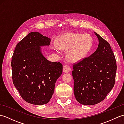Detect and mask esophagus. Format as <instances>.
I'll list each match as a JSON object with an SVG mask.
<instances>
[{"instance_id": "34e87169", "label": "esophagus", "mask_w": 124, "mask_h": 124, "mask_svg": "<svg viewBox=\"0 0 124 124\" xmlns=\"http://www.w3.org/2000/svg\"><path fill=\"white\" fill-rule=\"evenodd\" d=\"M71 71V68L69 67L68 65H65L63 67V71L65 73L69 72Z\"/></svg>"}]
</instances>
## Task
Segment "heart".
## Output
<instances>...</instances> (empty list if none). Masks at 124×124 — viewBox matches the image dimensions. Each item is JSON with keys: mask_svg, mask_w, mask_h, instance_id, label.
I'll use <instances>...</instances> for the list:
<instances>
[{"mask_svg": "<svg viewBox=\"0 0 124 124\" xmlns=\"http://www.w3.org/2000/svg\"><path fill=\"white\" fill-rule=\"evenodd\" d=\"M58 45L54 44L53 48L57 53L60 49H68L67 57L71 62L81 61L88 56L94 46V40L88 34L68 32L60 37L57 40Z\"/></svg>", "mask_w": 124, "mask_h": 124, "instance_id": "b5f03b06", "label": "heart"}]
</instances>
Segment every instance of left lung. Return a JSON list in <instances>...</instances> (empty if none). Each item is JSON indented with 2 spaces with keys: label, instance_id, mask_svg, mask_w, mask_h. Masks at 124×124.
I'll return each instance as SVG.
<instances>
[{
  "label": "left lung",
  "instance_id": "8db88e82",
  "mask_svg": "<svg viewBox=\"0 0 124 124\" xmlns=\"http://www.w3.org/2000/svg\"><path fill=\"white\" fill-rule=\"evenodd\" d=\"M97 48L90 56L73 65L75 98L80 104L94 105L103 101L114 87L116 61L110 44L97 33Z\"/></svg>",
  "mask_w": 124,
  "mask_h": 124
}]
</instances>
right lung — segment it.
Returning <instances> with one entry per match:
<instances>
[{"label":"right lung","instance_id":"add662e5","mask_svg":"<svg viewBox=\"0 0 124 124\" xmlns=\"http://www.w3.org/2000/svg\"><path fill=\"white\" fill-rule=\"evenodd\" d=\"M50 43L51 39L39 32H30L16 45L13 55V84L22 98L32 104L49 102L62 73L60 62L49 61L42 53L41 47Z\"/></svg>","mask_w":124,"mask_h":124}]
</instances>
